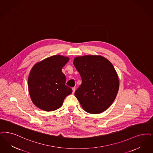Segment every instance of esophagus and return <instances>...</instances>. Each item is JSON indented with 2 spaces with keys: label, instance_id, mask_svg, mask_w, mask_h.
<instances>
[{
  "label": "esophagus",
  "instance_id": "esophagus-1",
  "mask_svg": "<svg viewBox=\"0 0 153 153\" xmlns=\"http://www.w3.org/2000/svg\"><path fill=\"white\" fill-rule=\"evenodd\" d=\"M75 90H76V89H75V88H72V93H73V94H74V92H75Z\"/></svg>",
  "mask_w": 153,
  "mask_h": 153
}]
</instances>
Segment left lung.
<instances>
[{
	"label": "left lung",
	"mask_w": 153,
	"mask_h": 153,
	"mask_svg": "<svg viewBox=\"0 0 153 153\" xmlns=\"http://www.w3.org/2000/svg\"><path fill=\"white\" fill-rule=\"evenodd\" d=\"M81 85L74 93L86 112L98 114L113 102L119 89V79L112 64L101 56L86 55L74 59Z\"/></svg>",
	"instance_id": "left-lung-1"
}]
</instances>
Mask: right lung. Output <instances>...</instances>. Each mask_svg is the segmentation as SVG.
Listing matches in <instances>:
<instances>
[{"instance_id":"right-lung-1","label":"right lung","mask_w":153,"mask_h":153,"mask_svg":"<svg viewBox=\"0 0 153 153\" xmlns=\"http://www.w3.org/2000/svg\"><path fill=\"white\" fill-rule=\"evenodd\" d=\"M68 57L55 55L36 63L28 76V90L32 101L47 111L57 110L65 97L72 93L65 85L62 68L69 61Z\"/></svg>"}]
</instances>
